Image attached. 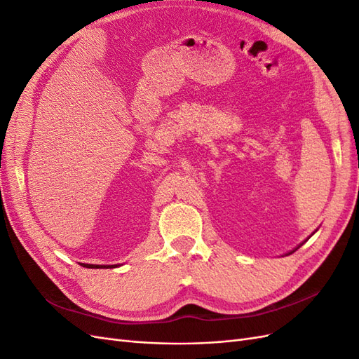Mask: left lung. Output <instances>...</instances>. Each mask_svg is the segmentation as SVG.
<instances>
[{
    "label": "left lung",
    "mask_w": 359,
    "mask_h": 359,
    "mask_svg": "<svg viewBox=\"0 0 359 359\" xmlns=\"http://www.w3.org/2000/svg\"><path fill=\"white\" fill-rule=\"evenodd\" d=\"M316 231H318V229H316ZM316 231H314V232H316ZM314 232H313V233H314ZM313 233H311V235H313ZM311 235H310V236H311ZM310 236H309V238H310ZM309 238H307V240H309ZM307 240H306V241H307ZM306 241H304V243H306ZM304 243H301V244H299V245H298V247H297V248H293V250H292V252H289V253H286V256H289V255H292V253H293V252H297V250H298V248H299V247H301V245H302V244H304Z\"/></svg>",
    "instance_id": "1"
}]
</instances>
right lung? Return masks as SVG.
Wrapping results in <instances>:
<instances>
[{"label": "right lung", "instance_id": "1", "mask_svg": "<svg viewBox=\"0 0 359 359\" xmlns=\"http://www.w3.org/2000/svg\"><path fill=\"white\" fill-rule=\"evenodd\" d=\"M82 266H85V268H116V266H121V265H93V264H81Z\"/></svg>", "mask_w": 359, "mask_h": 359}]
</instances>
